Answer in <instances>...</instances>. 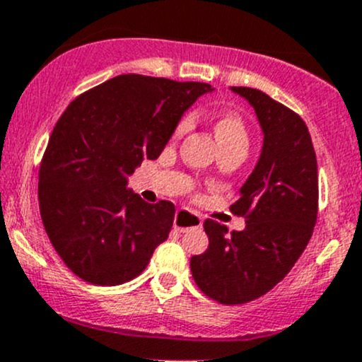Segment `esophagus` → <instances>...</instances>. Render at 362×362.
<instances>
[{
	"instance_id": "34e87169",
	"label": "esophagus",
	"mask_w": 362,
	"mask_h": 362,
	"mask_svg": "<svg viewBox=\"0 0 362 362\" xmlns=\"http://www.w3.org/2000/svg\"><path fill=\"white\" fill-rule=\"evenodd\" d=\"M173 226L175 229L180 232H185L189 229H201V226H203V218H201L197 213L182 208V210H178L177 215H175Z\"/></svg>"
}]
</instances>
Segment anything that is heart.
<instances>
[{
	"label": "heart",
	"mask_w": 362,
	"mask_h": 362,
	"mask_svg": "<svg viewBox=\"0 0 362 362\" xmlns=\"http://www.w3.org/2000/svg\"><path fill=\"white\" fill-rule=\"evenodd\" d=\"M191 124L192 117H184L175 128V139H180L182 135H185ZM215 133L220 147H246L248 149V130H246L245 121L235 114H222L215 121Z\"/></svg>",
	"instance_id": "1"
}]
</instances>
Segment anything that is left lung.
I'll return each mask as SVG.
<instances>
[{"label": "left lung", "mask_w": 362, "mask_h": 362, "mask_svg": "<svg viewBox=\"0 0 362 362\" xmlns=\"http://www.w3.org/2000/svg\"><path fill=\"white\" fill-rule=\"evenodd\" d=\"M250 102L264 133L257 166L230 206L246 227L204 222L210 245L191 258L199 290L223 305L260 298L286 277L309 245L317 220V161L302 117L267 93L232 86Z\"/></svg>", "instance_id": "8db88e82"}]
</instances>
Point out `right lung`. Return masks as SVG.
<instances>
[{
  "instance_id": "obj_1",
  "label": "right lung",
  "mask_w": 362,
  "mask_h": 362,
  "mask_svg": "<svg viewBox=\"0 0 362 362\" xmlns=\"http://www.w3.org/2000/svg\"><path fill=\"white\" fill-rule=\"evenodd\" d=\"M206 83L121 74L71 102L40 166L41 220L64 264L83 281L116 286L139 276L166 241L170 201L149 204L128 177L156 159Z\"/></svg>"
}]
</instances>
